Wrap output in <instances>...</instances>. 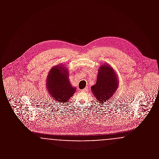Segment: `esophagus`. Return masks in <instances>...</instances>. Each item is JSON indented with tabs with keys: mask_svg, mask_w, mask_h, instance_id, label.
<instances>
[{
	"mask_svg": "<svg viewBox=\"0 0 159 159\" xmlns=\"http://www.w3.org/2000/svg\"><path fill=\"white\" fill-rule=\"evenodd\" d=\"M88 90V87H86L84 89H83V90H82V92H86V91Z\"/></svg>",
	"mask_w": 159,
	"mask_h": 159,
	"instance_id": "1",
	"label": "esophagus"
}]
</instances>
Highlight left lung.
<instances>
[{
    "instance_id": "obj_1",
    "label": "left lung",
    "mask_w": 159,
    "mask_h": 159,
    "mask_svg": "<svg viewBox=\"0 0 159 159\" xmlns=\"http://www.w3.org/2000/svg\"><path fill=\"white\" fill-rule=\"evenodd\" d=\"M96 84L91 87L92 92L99 102L110 100L119 87V79L113 68L107 63L99 66Z\"/></svg>"
}]
</instances>
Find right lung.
<instances>
[{
    "instance_id": "add662e5",
    "label": "right lung",
    "mask_w": 159,
    "mask_h": 159,
    "mask_svg": "<svg viewBox=\"0 0 159 159\" xmlns=\"http://www.w3.org/2000/svg\"><path fill=\"white\" fill-rule=\"evenodd\" d=\"M67 67L60 64L54 66L46 78V89L51 97L58 102H67L76 91L69 81Z\"/></svg>"
}]
</instances>
